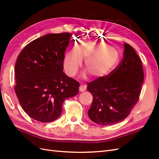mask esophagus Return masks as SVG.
Masks as SVG:
<instances>
[{
	"mask_svg": "<svg viewBox=\"0 0 159 159\" xmlns=\"http://www.w3.org/2000/svg\"><path fill=\"white\" fill-rule=\"evenodd\" d=\"M86 89V87L85 85H80V92H83V91H84Z\"/></svg>",
	"mask_w": 159,
	"mask_h": 159,
	"instance_id": "obj_1",
	"label": "esophagus"
}]
</instances>
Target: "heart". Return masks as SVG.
<instances>
[{
    "label": "heart",
    "instance_id": "b5f03b06",
    "mask_svg": "<svg viewBox=\"0 0 159 159\" xmlns=\"http://www.w3.org/2000/svg\"><path fill=\"white\" fill-rule=\"evenodd\" d=\"M82 59H85L84 67L88 73L91 78L98 79L107 75L113 70L119 61V54L106 44L84 43L65 54L64 68L66 74L74 76L82 64Z\"/></svg>",
    "mask_w": 159,
    "mask_h": 159
}]
</instances>
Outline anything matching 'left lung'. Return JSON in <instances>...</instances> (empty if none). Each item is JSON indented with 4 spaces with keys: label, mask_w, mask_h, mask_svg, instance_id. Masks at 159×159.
Segmentation results:
<instances>
[{
    "label": "left lung",
    "mask_w": 159,
    "mask_h": 159,
    "mask_svg": "<svg viewBox=\"0 0 159 159\" xmlns=\"http://www.w3.org/2000/svg\"><path fill=\"white\" fill-rule=\"evenodd\" d=\"M121 63L111 73L88 84L93 95L88 114L92 121L102 125H110L128 117L137 103L144 81L141 59L128 44H124Z\"/></svg>",
    "instance_id": "obj_1"
}]
</instances>
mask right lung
<instances>
[{
	"label": "right lung",
	"mask_w": 159,
	"mask_h": 159,
	"mask_svg": "<svg viewBox=\"0 0 159 159\" xmlns=\"http://www.w3.org/2000/svg\"><path fill=\"white\" fill-rule=\"evenodd\" d=\"M72 34H49L32 41L18 55L14 89L23 110L42 123L55 121L64 100L78 93V81L63 72Z\"/></svg>",
	"instance_id": "obj_1"
}]
</instances>
